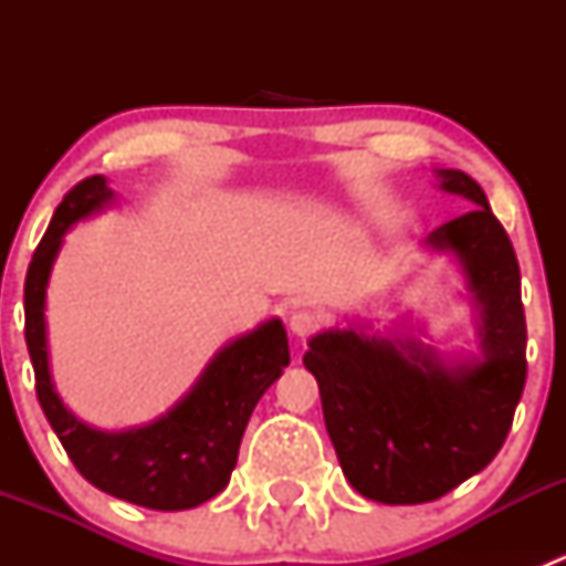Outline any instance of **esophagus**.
<instances>
[{
    "mask_svg": "<svg viewBox=\"0 0 566 566\" xmlns=\"http://www.w3.org/2000/svg\"><path fill=\"white\" fill-rule=\"evenodd\" d=\"M319 325H323V317H319V312L315 310H298L290 315V331H293L298 339H306V336L315 334Z\"/></svg>",
    "mask_w": 566,
    "mask_h": 566,
    "instance_id": "1",
    "label": "esophagus"
}]
</instances>
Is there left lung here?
<instances>
[{"instance_id":"8db88e82","label":"left lung","mask_w":566,"mask_h":566,"mask_svg":"<svg viewBox=\"0 0 566 566\" xmlns=\"http://www.w3.org/2000/svg\"><path fill=\"white\" fill-rule=\"evenodd\" d=\"M471 208L430 232L427 247L458 254L482 323L479 358L447 364L413 336L328 328L304 364L317 378L323 419L347 482L380 504H427L499 454L526 386L521 265L482 186L436 169Z\"/></svg>"}]
</instances>
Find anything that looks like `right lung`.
<instances>
[{
    "mask_svg": "<svg viewBox=\"0 0 566 566\" xmlns=\"http://www.w3.org/2000/svg\"><path fill=\"white\" fill-rule=\"evenodd\" d=\"M112 199L114 191L101 175L73 186L32 254L24 282V334L35 367V391L51 430L90 484L147 510H193L230 482L251 410L290 364L287 331L282 319H268L232 339L216 353L191 391L150 424L104 432L78 421L51 384L45 284L62 235Z\"/></svg>",
    "mask_w": 566,
    "mask_h": 566,
    "instance_id": "add662e5",
    "label": "right lung"
}]
</instances>
